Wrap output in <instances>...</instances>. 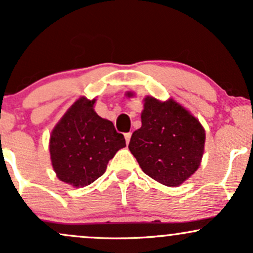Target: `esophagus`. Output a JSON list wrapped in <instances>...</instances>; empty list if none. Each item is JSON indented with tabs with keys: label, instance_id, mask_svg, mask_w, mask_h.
Returning <instances> with one entry per match:
<instances>
[{
	"label": "esophagus",
	"instance_id": "obj_1",
	"mask_svg": "<svg viewBox=\"0 0 253 253\" xmlns=\"http://www.w3.org/2000/svg\"><path fill=\"white\" fill-rule=\"evenodd\" d=\"M130 135H132V133H130V132L126 133V134H125V139H126V143H127V144L129 143V140H130Z\"/></svg>",
	"mask_w": 253,
	"mask_h": 253
}]
</instances>
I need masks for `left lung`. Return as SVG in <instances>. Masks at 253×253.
I'll return each instance as SVG.
<instances>
[{"label":"left lung","instance_id":"obj_1","mask_svg":"<svg viewBox=\"0 0 253 253\" xmlns=\"http://www.w3.org/2000/svg\"><path fill=\"white\" fill-rule=\"evenodd\" d=\"M205 141V128L189 110L172 97L146 96L141 127L133 132L128 149L147 176L172 188L199 169Z\"/></svg>","mask_w":253,"mask_h":253}]
</instances>
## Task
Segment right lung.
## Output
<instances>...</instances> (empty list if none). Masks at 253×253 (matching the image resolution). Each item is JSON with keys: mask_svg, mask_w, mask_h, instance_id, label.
<instances>
[{"mask_svg": "<svg viewBox=\"0 0 253 253\" xmlns=\"http://www.w3.org/2000/svg\"><path fill=\"white\" fill-rule=\"evenodd\" d=\"M95 102L96 98H78L51 132L52 168L60 181L75 188L96 181L115 153L126 146L112 121L98 117Z\"/></svg>", "mask_w": 253, "mask_h": 253, "instance_id": "1", "label": "right lung"}]
</instances>
